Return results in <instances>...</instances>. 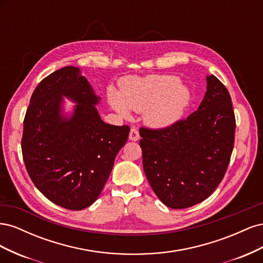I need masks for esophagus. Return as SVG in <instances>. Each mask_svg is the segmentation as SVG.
Here are the masks:
<instances>
[{
    "label": "esophagus",
    "instance_id": "esophagus-1",
    "mask_svg": "<svg viewBox=\"0 0 263 263\" xmlns=\"http://www.w3.org/2000/svg\"><path fill=\"white\" fill-rule=\"evenodd\" d=\"M140 138L139 132L136 128H132L129 132V140L132 141H137Z\"/></svg>",
    "mask_w": 263,
    "mask_h": 263
}]
</instances>
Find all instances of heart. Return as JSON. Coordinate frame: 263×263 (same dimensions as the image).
<instances>
[{
	"label": "heart",
	"instance_id": "heart-1",
	"mask_svg": "<svg viewBox=\"0 0 263 263\" xmlns=\"http://www.w3.org/2000/svg\"><path fill=\"white\" fill-rule=\"evenodd\" d=\"M191 95L180 79L170 74L130 77L122 82L119 93L110 91L108 103L124 118L130 110L144 112L148 126L163 129L176 124L190 104Z\"/></svg>",
	"mask_w": 263,
	"mask_h": 263
}]
</instances>
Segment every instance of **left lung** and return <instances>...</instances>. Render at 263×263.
Masks as SVG:
<instances>
[{"instance_id":"left-lung-1","label":"left lung","mask_w":263,"mask_h":263,"mask_svg":"<svg viewBox=\"0 0 263 263\" xmlns=\"http://www.w3.org/2000/svg\"><path fill=\"white\" fill-rule=\"evenodd\" d=\"M235 129L232 99L213 74L196 112L168 128H140L144 171L159 200L174 210L206 200L225 176Z\"/></svg>"}]
</instances>
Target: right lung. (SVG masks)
<instances>
[{"mask_svg": "<svg viewBox=\"0 0 263 263\" xmlns=\"http://www.w3.org/2000/svg\"><path fill=\"white\" fill-rule=\"evenodd\" d=\"M65 98L76 104L68 112ZM100 101L81 69L68 66L37 85L24 119L22 151L29 177L67 210L80 211L98 200L128 138V126L102 121Z\"/></svg>", "mask_w": 263, "mask_h": 263, "instance_id": "add662e5", "label": "right lung"}]
</instances>
